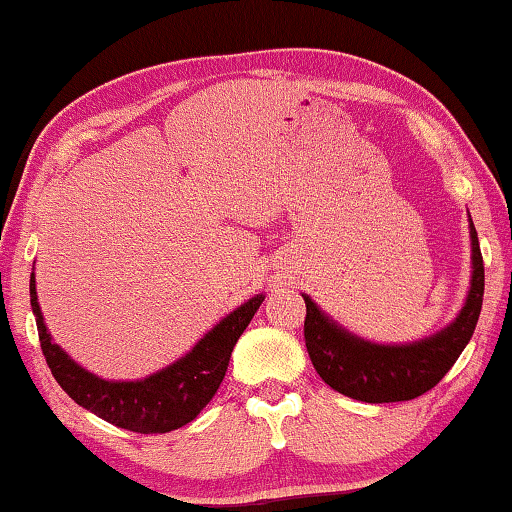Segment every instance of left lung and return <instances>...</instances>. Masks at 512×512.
<instances>
[{"mask_svg": "<svg viewBox=\"0 0 512 512\" xmlns=\"http://www.w3.org/2000/svg\"><path fill=\"white\" fill-rule=\"evenodd\" d=\"M472 277L461 311L438 332L411 343H375L350 332L325 314L311 296L307 305L305 343L311 363L334 391L368 404L406 402L431 391L470 343L483 305V257L472 216Z\"/></svg>", "mask_w": 512, "mask_h": 512, "instance_id": "left-lung-1", "label": "left lung"}]
</instances>
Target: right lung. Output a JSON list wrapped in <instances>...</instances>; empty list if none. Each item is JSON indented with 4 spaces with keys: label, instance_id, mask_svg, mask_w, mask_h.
Listing matches in <instances>:
<instances>
[{
    "label": "right lung",
    "instance_id": "right-lung-1",
    "mask_svg": "<svg viewBox=\"0 0 512 512\" xmlns=\"http://www.w3.org/2000/svg\"><path fill=\"white\" fill-rule=\"evenodd\" d=\"M29 293L40 348L60 388L101 420L137 433L180 429L205 409L225 377L232 348L264 302V293L248 298L244 305L232 309L212 329H207L192 350L153 375L142 379H103L85 370L51 339L38 302L36 273H31Z\"/></svg>",
    "mask_w": 512,
    "mask_h": 512
}]
</instances>
